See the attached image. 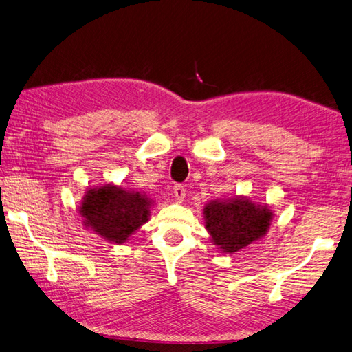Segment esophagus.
Here are the masks:
<instances>
[{
  "label": "esophagus",
  "mask_w": 352,
  "mask_h": 352,
  "mask_svg": "<svg viewBox=\"0 0 352 352\" xmlns=\"http://www.w3.org/2000/svg\"><path fill=\"white\" fill-rule=\"evenodd\" d=\"M186 196V189L183 184H175L174 186V198L177 201H183V198Z\"/></svg>",
  "instance_id": "esophagus-1"
}]
</instances>
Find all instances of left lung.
<instances>
[{
	"mask_svg": "<svg viewBox=\"0 0 352 352\" xmlns=\"http://www.w3.org/2000/svg\"><path fill=\"white\" fill-rule=\"evenodd\" d=\"M206 228L223 252H236L263 236L272 220L267 207L248 199L211 201L204 208Z\"/></svg>",
	"mask_w": 352,
	"mask_h": 352,
	"instance_id": "8db88e82",
	"label": "left lung"
}]
</instances>
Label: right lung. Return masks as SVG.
<instances>
[{
    "label": "right lung",
    "mask_w": 352,
    "mask_h": 352,
    "mask_svg": "<svg viewBox=\"0 0 352 352\" xmlns=\"http://www.w3.org/2000/svg\"><path fill=\"white\" fill-rule=\"evenodd\" d=\"M150 201L141 193L126 192L122 187L104 186L89 190L80 207L87 225L104 240L124 243L148 219Z\"/></svg>",
    "instance_id": "right-lung-1"
}]
</instances>
